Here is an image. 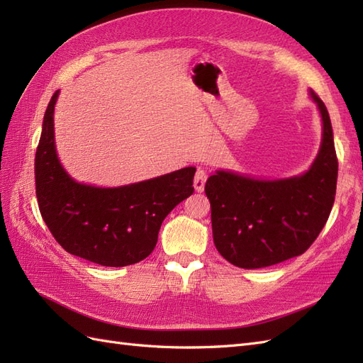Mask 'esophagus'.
<instances>
[{
	"mask_svg": "<svg viewBox=\"0 0 363 363\" xmlns=\"http://www.w3.org/2000/svg\"><path fill=\"white\" fill-rule=\"evenodd\" d=\"M207 181V172L203 169H198L196 174H194V179H193V187L196 191H202L203 190V185H206Z\"/></svg>",
	"mask_w": 363,
	"mask_h": 363,
	"instance_id": "obj_1",
	"label": "esophagus"
}]
</instances>
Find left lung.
I'll use <instances>...</instances> for the list:
<instances>
[{"mask_svg":"<svg viewBox=\"0 0 363 363\" xmlns=\"http://www.w3.org/2000/svg\"><path fill=\"white\" fill-rule=\"evenodd\" d=\"M322 116V143L308 172L262 181L219 170L207 179L213 240L220 256L247 270L305 253L319 236L336 196L337 156L328 110L311 90Z\"/></svg>","mask_w":363,"mask_h":363,"instance_id":"left-lung-1","label":"left lung"}]
</instances>
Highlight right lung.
Listing matches in <instances>:
<instances>
[{
  "instance_id": "obj_1",
  "label": "right lung",
  "mask_w": 363,
  "mask_h": 363,
  "mask_svg": "<svg viewBox=\"0 0 363 363\" xmlns=\"http://www.w3.org/2000/svg\"><path fill=\"white\" fill-rule=\"evenodd\" d=\"M52 96L35 155L36 199L41 216L67 253L102 267H125L153 252L165 216L194 191L196 169L185 167L157 178L101 189L73 181L55 148Z\"/></svg>"
}]
</instances>
